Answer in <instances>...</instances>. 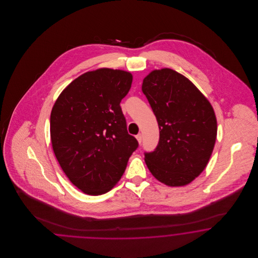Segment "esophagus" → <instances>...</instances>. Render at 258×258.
Here are the masks:
<instances>
[{
    "label": "esophagus",
    "mask_w": 258,
    "mask_h": 258,
    "mask_svg": "<svg viewBox=\"0 0 258 258\" xmlns=\"http://www.w3.org/2000/svg\"><path fill=\"white\" fill-rule=\"evenodd\" d=\"M136 139H137V141L139 142V144H141L142 143V135L141 134H139V135H136Z\"/></svg>",
    "instance_id": "obj_1"
}]
</instances>
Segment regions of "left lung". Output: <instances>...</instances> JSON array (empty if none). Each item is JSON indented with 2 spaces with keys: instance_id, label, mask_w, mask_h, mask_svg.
Segmentation results:
<instances>
[{
  "instance_id": "8db88e82",
  "label": "left lung",
  "mask_w": 258,
  "mask_h": 258,
  "mask_svg": "<svg viewBox=\"0 0 258 258\" xmlns=\"http://www.w3.org/2000/svg\"><path fill=\"white\" fill-rule=\"evenodd\" d=\"M146 96L160 127L156 149L145 152L153 176L163 184H189L208 163L217 138L214 109L184 75L170 70L154 71L144 78Z\"/></svg>"
}]
</instances>
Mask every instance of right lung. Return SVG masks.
<instances>
[{
    "label": "right lung",
    "instance_id": "obj_1",
    "mask_svg": "<svg viewBox=\"0 0 258 258\" xmlns=\"http://www.w3.org/2000/svg\"><path fill=\"white\" fill-rule=\"evenodd\" d=\"M132 83L133 75L123 71L89 72L67 87L52 108L55 156L71 182L87 195L109 191L138 148L120 105Z\"/></svg>",
    "mask_w": 258,
    "mask_h": 258
}]
</instances>
